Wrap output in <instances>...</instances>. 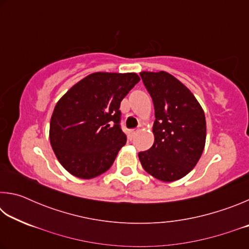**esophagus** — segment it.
Returning a JSON list of instances; mask_svg holds the SVG:
<instances>
[{
    "label": "esophagus",
    "instance_id": "1",
    "mask_svg": "<svg viewBox=\"0 0 249 249\" xmlns=\"http://www.w3.org/2000/svg\"><path fill=\"white\" fill-rule=\"evenodd\" d=\"M138 130H140L138 128H133V129H130V130H129V136H130V137H134L135 135H136V134L138 133Z\"/></svg>",
    "mask_w": 249,
    "mask_h": 249
}]
</instances>
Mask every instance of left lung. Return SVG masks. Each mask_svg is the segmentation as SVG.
<instances>
[{
	"label": "left lung",
	"mask_w": 249,
	"mask_h": 249,
	"mask_svg": "<svg viewBox=\"0 0 249 249\" xmlns=\"http://www.w3.org/2000/svg\"><path fill=\"white\" fill-rule=\"evenodd\" d=\"M153 99L154 145L138 153L144 169L155 178L171 182L187 176L199 161L206 138L205 115L195 95L174 75L140 73Z\"/></svg>",
	"instance_id": "8db88e82"
}]
</instances>
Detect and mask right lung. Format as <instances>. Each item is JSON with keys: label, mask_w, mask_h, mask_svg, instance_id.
Here are the masks:
<instances>
[{"label": "right lung", "mask_w": 249, "mask_h": 249, "mask_svg": "<svg viewBox=\"0 0 249 249\" xmlns=\"http://www.w3.org/2000/svg\"><path fill=\"white\" fill-rule=\"evenodd\" d=\"M140 77L95 72L71 88L54 107L49 138L65 169L81 179L108 170L126 144L120 105Z\"/></svg>", "instance_id": "right-lung-1"}]
</instances>
